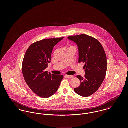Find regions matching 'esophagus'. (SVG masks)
<instances>
[{
  "label": "esophagus",
  "instance_id": "obj_1",
  "mask_svg": "<svg viewBox=\"0 0 128 128\" xmlns=\"http://www.w3.org/2000/svg\"><path fill=\"white\" fill-rule=\"evenodd\" d=\"M67 78H68V79H72L74 77V76L73 75H66L65 76Z\"/></svg>",
  "mask_w": 128,
  "mask_h": 128
}]
</instances>
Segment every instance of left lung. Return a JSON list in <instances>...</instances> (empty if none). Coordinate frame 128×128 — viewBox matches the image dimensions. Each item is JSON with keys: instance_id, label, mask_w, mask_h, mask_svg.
I'll return each mask as SVG.
<instances>
[{"instance_id": "8db88e82", "label": "left lung", "mask_w": 128, "mask_h": 128, "mask_svg": "<svg viewBox=\"0 0 128 128\" xmlns=\"http://www.w3.org/2000/svg\"><path fill=\"white\" fill-rule=\"evenodd\" d=\"M68 39L77 44L79 62L85 64V76H77L80 84L74 88V91L82 96H89L98 90L104 79L107 69L105 52L97 39L86 34L71 36Z\"/></svg>"}]
</instances>
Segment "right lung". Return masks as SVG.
<instances>
[{
  "label": "right lung",
  "instance_id": "obj_1",
  "mask_svg": "<svg viewBox=\"0 0 128 128\" xmlns=\"http://www.w3.org/2000/svg\"><path fill=\"white\" fill-rule=\"evenodd\" d=\"M64 37L45 39L32 44L27 50L23 60L22 72L25 80L38 96L48 98L58 91L62 75H55L44 70L51 62L53 49Z\"/></svg>",
  "mask_w": 128,
  "mask_h": 128
}]
</instances>
